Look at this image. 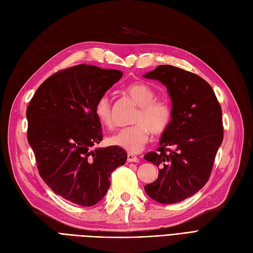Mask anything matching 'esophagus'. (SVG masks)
I'll list each match as a JSON object with an SVG mask.
<instances>
[{
  "label": "esophagus",
  "mask_w": 253,
  "mask_h": 253,
  "mask_svg": "<svg viewBox=\"0 0 253 253\" xmlns=\"http://www.w3.org/2000/svg\"><path fill=\"white\" fill-rule=\"evenodd\" d=\"M127 162H129V163H137L138 159H137V157L133 156V154L128 153L127 154Z\"/></svg>",
  "instance_id": "1"
}]
</instances>
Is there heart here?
Here are the masks:
<instances>
[{"mask_svg":"<svg viewBox=\"0 0 253 253\" xmlns=\"http://www.w3.org/2000/svg\"><path fill=\"white\" fill-rule=\"evenodd\" d=\"M125 91L140 106L133 120L135 125L110 135L109 143L128 152L136 153L148 142L150 132L159 136L167 131L172 121V108L166 101L157 100L156 91L146 84H130ZM94 113L101 125L107 128L115 125L112 104L108 96L97 100Z\"/></svg>","mask_w":253,"mask_h":253,"instance_id":"1","label":"heart"}]
</instances>
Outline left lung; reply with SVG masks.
<instances>
[{"label": "left lung", "instance_id": "obj_1", "mask_svg": "<svg viewBox=\"0 0 253 253\" xmlns=\"http://www.w3.org/2000/svg\"><path fill=\"white\" fill-rule=\"evenodd\" d=\"M144 77L164 84L172 101V121L158 151L144 157L158 166L159 176L144 188L159 203H178L209 180L224 136L222 108L213 89L195 73L160 65Z\"/></svg>", "mask_w": 253, "mask_h": 253}]
</instances>
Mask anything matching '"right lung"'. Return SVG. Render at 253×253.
Instances as JSON below:
<instances>
[{
	"mask_svg": "<svg viewBox=\"0 0 253 253\" xmlns=\"http://www.w3.org/2000/svg\"><path fill=\"white\" fill-rule=\"evenodd\" d=\"M122 77L120 70L76 65L45 80L28 105L27 138L39 173L54 193L77 205L100 202L112 171L127 160L117 146L92 149L103 140L95 104Z\"/></svg>",
	"mask_w": 253,
	"mask_h": 253,
	"instance_id": "right-lung-1",
	"label": "right lung"
}]
</instances>
